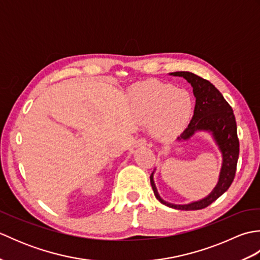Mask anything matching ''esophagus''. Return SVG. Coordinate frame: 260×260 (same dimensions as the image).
Segmentation results:
<instances>
[{
  "label": "esophagus",
  "instance_id": "1",
  "mask_svg": "<svg viewBox=\"0 0 260 260\" xmlns=\"http://www.w3.org/2000/svg\"><path fill=\"white\" fill-rule=\"evenodd\" d=\"M147 145V141L145 139H143V137H141V139L136 140L135 141V146L139 147V146H145Z\"/></svg>",
  "mask_w": 260,
  "mask_h": 260
}]
</instances>
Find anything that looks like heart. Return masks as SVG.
<instances>
[{
  "mask_svg": "<svg viewBox=\"0 0 260 260\" xmlns=\"http://www.w3.org/2000/svg\"><path fill=\"white\" fill-rule=\"evenodd\" d=\"M129 95L137 116L143 121L153 120L152 133L157 140L174 139L191 118L193 98L184 89L147 80L132 87Z\"/></svg>",
  "mask_w": 260,
  "mask_h": 260,
  "instance_id": "heart-1",
  "label": "heart"
}]
</instances>
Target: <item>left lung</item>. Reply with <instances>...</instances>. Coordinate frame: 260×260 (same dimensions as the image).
Listing matches in <instances>:
<instances>
[{"instance_id":"8db88e82","label":"left lung","mask_w":260,"mask_h":260,"mask_svg":"<svg viewBox=\"0 0 260 260\" xmlns=\"http://www.w3.org/2000/svg\"><path fill=\"white\" fill-rule=\"evenodd\" d=\"M170 75L183 77L191 84L193 95L196 97L194 114L190 124L178 137V141L189 140L199 131L210 132L219 146V150L221 151L222 168L219 175L218 184L215 185L213 191L202 200L189 204H173L164 201L158 196L155 183H154V172L150 176L151 185L157 200L165 206L178 210H200L207 208L219 197H221L229 189L235 179L237 162L239 157V140L237 135L236 118L233 108L223 98L222 93L207 79H203L200 76L189 73V71H176Z\"/></svg>"}]
</instances>
